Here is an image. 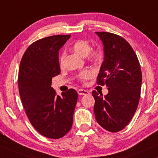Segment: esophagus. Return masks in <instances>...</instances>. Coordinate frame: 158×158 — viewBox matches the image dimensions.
<instances>
[{
    "mask_svg": "<svg viewBox=\"0 0 158 158\" xmlns=\"http://www.w3.org/2000/svg\"><path fill=\"white\" fill-rule=\"evenodd\" d=\"M77 93H78V95H88V94H89V92L87 91V90L82 89H81L77 90Z\"/></svg>",
    "mask_w": 158,
    "mask_h": 158,
    "instance_id": "obj_1",
    "label": "esophagus"
}]
</instances>
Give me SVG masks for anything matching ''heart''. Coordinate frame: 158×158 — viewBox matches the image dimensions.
Wrapping results in <instances>:
<instances>
[{
    "instance_id": "obj_1",
    "label": "heart",
    "mask_w": 158,
    "mask_h": 158,
    "mask_svg": "<svg viewBox=\"0 0 158 158\" xmlns=\"http://www.w3.org/2000/svg\"><path fill=\"white\" fill-rule=\"evenodd\" d=\"M72 51L82 56H87L88 60L95 64H100L104 61L105 57V53L102 48H92L91 44L88 41L84 40H78L74 42L72 45ZM65 55L62 54L60 56V65L63 66L64 63ZM94 72L92 70L86 69L82 71L78 74L79 81L83 84H85L86 81L93 78Z\"/></svg>"
}]
</instances>
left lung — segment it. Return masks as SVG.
<instances>
[{"label": "left lung", "instance_id": "8db88e82", "mask_svg": "<svg viewBox=\"0 0 158 158\" xmlns=\"http://www.w3.org/2000/svg\"><path fill=\"white\" fill-rule=\"evenodd\" d=\"M104 44L105 57L97 84L107 86L103 97L95 90L94 113L96 121L110 132L125 128L135 113L139 98L142 72L139 62L130 44L122 36L108 32H96Z\"/></svg>", "mask_w": 158, "mask_h": 158}]
</instances>
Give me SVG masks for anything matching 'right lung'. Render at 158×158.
I'll return each mask as SVG.
<instances>
[{
  "label": "right lung",
  "instance_id": "right-lung-1",
  "mask_svg": "<svg viewBox=\"0 0 158 158\" xmlns=\"http://www.w3.org/2000/svg\"><path fill=\"white\" fill-rule=\"evenodd\" d=\"M70 35H55L32 43L23 55L18 85L24 111L33 127L45 137L60 139L70 131L77 101L74 89L56 95L52 78L60 73L58 51Z\"/></svg>",
  "mask_w": 158,
  "mask_h": 158
}]
</instances>
